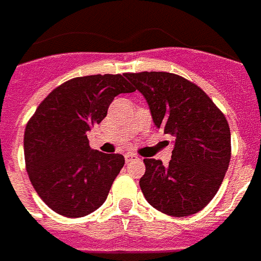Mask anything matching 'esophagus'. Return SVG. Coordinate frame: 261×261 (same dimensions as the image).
<instances>
[{"label":"esophagus","instance_id":"esophagus-1","mask_svg":"<svg viewBox=\"0 0 261 261\" xmlns=\"http://www.w3.org/2000/svg\"><path fill=\"white\" fill-rule=\"evenodd\" d=\"M135 160H138V156L135 153H126L125 154V162L126 163H130V162H135Z\"/></svg>","mask_w":261,"mask_h":261}]
</instances>
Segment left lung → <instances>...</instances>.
Returning <instances> with one entry per match:
<instances>
[{"mask_svg":"<svg viewBox=\"0 0 261 261\" xmlns=\"http://www.w3.org/2000/svg\"><path fill=\"white\" fill-rule=\"evenodd\" d=\"M143 94L157 127L175 139L171 160L145 159L139 186L147 202L170 216L204 210L215 197L230 162L226 118L197 84L166 71L125 73Z\"/></svg>","mask_w":261,"mask_h":261,"instance_id":"obj_1","label":"left lung"}]
</instances>
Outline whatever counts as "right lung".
I'll list each match as a JSON object with an SVG mask.
<instances>
[{
    "instance_id": "right-lung-1",
    "label": "right lung",
    "mask_w": 261,
    "mask_h": 261,
    "mask_svg": "<svg viewBox=\"0 0 261 261\" xmlns=\"http://www.w3.org/2000/svg\"><path fill=\"white\" fill-rule=\"evenodd\" d=\"M134 91L122 74L86 75L63 83L39 104L25 127L23 151L29 180L50 210L80 218L104 204L125 159L91 150L87 132L116 95Z\"/></svg>"
}]
</instances>
